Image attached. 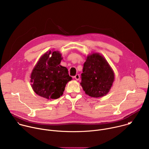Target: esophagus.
Listing matches in <instances>:
<instances>
[{
	"instance_id": "34e87169",
	"label": "esophagus",
	"mask_w": 149,
	"mask_h": 149,
	"mask_svg": "<svg viewBox=\"0 0 149 149\" xmlns=\"http://www.w3.org/2000/svg\"><path fill=\"white\" fill-rule=\"evenodd\" d=\"M74 78H75V79H76V80H79V78H80V76H79V74H77L75 77H74Z\"/></svg>"
}]
</instances>
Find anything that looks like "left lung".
<instances>
[{"mask_svg": "<svg viewBox=\"0 0 149 149\" xmlns=\"http://www.w3.org/2000/svg\"><path fill=\"white\" fill-rule=\"evenodd\" d=\"M80 83L86 94L101 97L107 94L114 80V74L105 59L97 53L87 57L84 63Z\"/></svg>", "mask_w": 149, "mask_h": 149, "instance_id": "left-lung-1", "label": "left lung"}]
</instances>
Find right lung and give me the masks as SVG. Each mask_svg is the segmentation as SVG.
<instances>
[{
	"label": "right lung",
	"mask_w": 149,
	"mask_h": 149,
	"mask_svg": "<svg viewBox=\"0 0 149 149\" xmlns=\"http://www.w3.org/2000/svg\"><path fill=\"white\" fill-rule=\"evenodd\" d=\"M62 59L58 51H49L40 57L31 75V86L36 94L48 100L62 95L72 77L68 69L60 65Z\"/></svg>",
	"instance_id": "1"
}]
</instances>
